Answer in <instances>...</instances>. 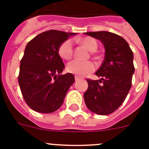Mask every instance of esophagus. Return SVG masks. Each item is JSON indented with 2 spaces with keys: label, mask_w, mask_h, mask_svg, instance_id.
Instances as JSON below:
<instances>
[{
  "label": "esophagus",
  "mask_w": 149,
  "mask_h": 149,
  "mask_svg": "<svg viewBox=\"0 0 149 149\" xmlns=\"http://www.w3.org/2000/svg\"><path fill=\"white\" fill-rule=\"evenodd\" d=\"M74 79H75V81H79V80H81V77H78V76H75V77H74Z\"/></svg>",
  "instance_id": "obj_1"
}]
</instances>
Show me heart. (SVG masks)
I'll list each match as a JSON object with an SVG mask.
<instances>
[{"mask_svg":"<svg viewBox=\"0 0 149 149\" xmlns=\"http://www.w3.org/2000/svg\"><path fill=\"white\" fill-rule=\"evenodd\" d=\"M81 42L86 48L94 51L98 48V43L95 39L91 37H86L81 40ZM73 42L72 39H66L60 45L58 50L59 55L63 60H70L73 56ZM95 69V65L91 61H80L74 60L67 64L66 70L69 73L74 74L80 77H84Z\"/></svg>","mask_w":149,"mask_h":149,"instance_id":"1","label":"heart"}]
</instances>
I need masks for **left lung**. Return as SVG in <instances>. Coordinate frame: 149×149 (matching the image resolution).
I'll list each match as a JSON object with an SVG mask.
<instances>
[{"label": "left lung", "instance_id": "8db88e82", "mask_svg": "<svg viewBox=\"0 0 149 149\" xmlns=\"http://www.w3.org/2000/svg\"><path fill=\"white\" fill-rule=\"evenodd\" d=\"M85 34L101 40L105 56L95 72L101 79L86 80L88 89L84 95V101L95 113L108 115L122 105L131 89L134 73V54L125 39L113 33L97 31Z\"/></svg>", "mask_w": 149, "mask_h": 149}]
</instances>
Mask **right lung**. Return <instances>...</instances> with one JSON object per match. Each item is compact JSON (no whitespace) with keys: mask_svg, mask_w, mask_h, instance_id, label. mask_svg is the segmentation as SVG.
<instances>
[{"mask_svg":"<svg viewBox=\"0 0 149 149\" xmlns=\"http://www.w3.org/2000/svg\"><path fill=\"white\" fill-rule=\"evenodd\" d=\"M70 35L74 33L47 30L27 44L20 63L18 84L24 99L35 111L50 113L58 110L74 82L72 74H60L65 65L58 53L60 45Z\"/></svg>","mask_w":149,"mask_h":149,"instance_id":"add662e5","label":"right lung"}]
</instances>
